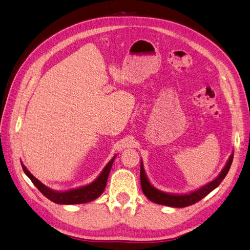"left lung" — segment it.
<instances>
[{
  "label": "left lung",
  "instance_id": "obj_1",
  "mask_svg": "<svg viewBox=\"0 0 250 250\" xmlns=\"http://www.w3.org/2000/svg\"><path fill=\"white\" fill-rule=\"evenodd\" d=\"M232 159H233V154L230 155L228 162L225 166V168L222 170L221 174L217 176L214 181L210 182L209 184L206 185V186H204L194 192H191L190 194H184V195H174V194L164 193V192L155 189L149 183L148 178H146V176L145 174L143 164H140V184H142L143 192L150 201L154 202L156 204L166 205V206L176 207V208H183V207L190 206V205H193V204L197 203L198 201H201L202 198H204L207 194H209L211 191L219 186V185L222 183V181L227 175L228 171L230 169V166H231V164H232Z\"/></svg>",
  "mask_w": 250,
  "mask_h": 250
}]
</instances>
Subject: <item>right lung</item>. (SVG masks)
<instances>
[{
    "label": "right lung",
    "instance_id": "1",
    "mask_svg": "<svg viewBox=\"0 0 250 250\" xmlns=\"http://www.w3.org/2000/svg\"><path fill=\"white\" fill-rule=\"evenodd\" d=\"M114 158L105 166L104 171L101 172L99 177L94 183L87 185L85 187H81L78 189L69 190L65 192H57L54 190H50L46 186H44L41 182L38 181L36 177H34V175H31L30 172L26 169V167H24L23 165H22V168H23V171L25 172V174L30 178V181L34 183L35 186L39 189L41 193L44 196H46L48 200L57 204H65V205L82 204V203H87L95 200V198H97L102 192H104L107 182L108 173H110L112 165L114 162Z\"/></svg>",
    "mask_w": 250,
    "mask_h": 250
}]
</instances>
